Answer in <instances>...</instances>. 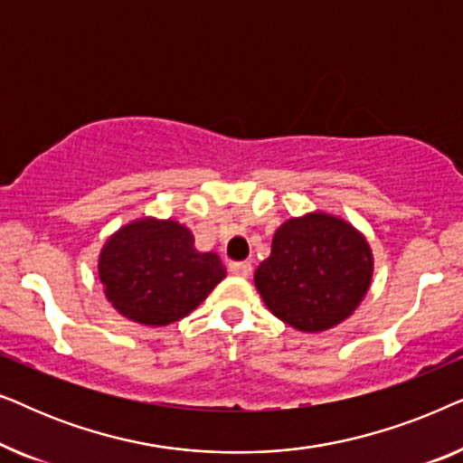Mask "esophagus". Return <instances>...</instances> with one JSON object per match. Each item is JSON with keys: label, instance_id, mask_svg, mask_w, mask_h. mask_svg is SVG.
I'll use <instances>...</instances> for the list:
<instances>
[{"label": "esophagus", "instance_id": "obj_1", "mask_svg": "<svg viewBox=\"0 0 463 463\" xmlns=\"http://www.w3.org/2000/svg\"><path fill=\"white\" fill-rule=\"evenodd\" d=\"M230 271L233 276H240V278H249L252 274V265L249 261H233L227 265Z\"/></svg>", "mask_w": 463, "mask_h": 463}]
</instances>
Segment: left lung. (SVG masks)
I'll return each mask as SVG.
<instances>
[{
	"instance_id": "1",
	"label": "left lung",
	"mask_w": 463,
	"mask_h": 463,
	"mask_svg": "<svg viewBox=\"0 0 463 463\" xmlns=\"http://www.w3.org/2000/svg\"><path fill=\"white\" fill-rule=\"evenodd\" d=\"M373 278L366 238L326 213L288 219L255 271V287L276 318L297 331L320 333L350 318Z\"/></svg>"
}]
</instances>
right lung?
I'll use <instances>...</instances> for the list:
<instances>
[{
  "label": "right lung",
  "instance_id": "obj_1",
  "mask_svg": "<svg viewBox=\"0 0 463 463\" xmlns=\"http://www.w3.org/2000/svg\"><path fill=\"white\" fill-rule=\"evenodd\" d=\"M214 252H200L194 233L173 219H138L119 227L99 257L105 297L145 326H166L194 312L225 278Z\"/></svg>",
  "mask_w": 463,
  "mask_h": 463
}]
</instances>
